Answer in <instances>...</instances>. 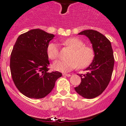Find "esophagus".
<instances>
[{"instance_id": "obj_1", "label": "esophagus", "mask_w": 126, "mask_h": 126, "mask_svg": "<svg viewBox=\"0 0 126 126\" xmlns=\"http://www.w3.org/2000/svg\"><path fill=\"white\" fill-rule=\"evenodd\" d=\"M63 76H67V77H70V76H71V75L70 74H66V73H63Z\"/></svg>"}]
</instances>
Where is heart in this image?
Segmentation results:
<instances>
[{
  "label": "heart",
  "mask_w": 126,
  "mask_h": 126,
  "mask_svg": "<svg viewBox=\"0 0 126 126\" xmlns=\"http://www.w3.org/2000/svg\"><path fill=\"white\" fill-rule=\"evenodd\" d=\"M64 46L72 49L68 60H57L53 63L54 70L62 72H69L79 67L84 68L90 65L94 58V50L91 47L85 45L84 42L76 37L68 38L62 41ZM47 55L50 60L59 57V49L56 43H50L47 47Z\"/></svg>",
  "instance_id": "1"
}]
</instances>
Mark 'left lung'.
Returning a JSON list of instances; mask_svg holds the SVG:
<instances>
[{"instance_id": "obj_1", "label": "left lung", "mask_w": 126, "mask_h": 126, "mask_svg": "<svg viewBox=\"0 0 126 126\" xmlns=\"http://www.w3.org/2000/svg\"><path fill=\"white\" fill-rule=\"evenodd\" d=\"M79 35L88 38L95 56L92 63L85 69L86 74H79L81 83L74 88L83 97L93 99L101 94L110 82L115 63L113 52L110 41L99 32L86 30Z\"/></svg>"}]
</instances>
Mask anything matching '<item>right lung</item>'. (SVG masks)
<instances>
[{"label":"right lung","mask_w":126,"mask_h":126,"mask_svg":"<svg viewBox=\"0 0 126 126\" xmlns=\"http://www.w3.org/2000/svg\"><path fill=\"white\" fill-rule=\"evenodd\" d=\"M54 35L41 29H33L17 38L10 57V71L19 91L29 98L41 99L49 94L56 80L62 77L58 71L49 72L47 47Z\"/></svg>","instance_id":"1"}]
</instances>
